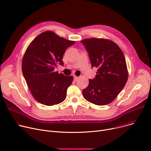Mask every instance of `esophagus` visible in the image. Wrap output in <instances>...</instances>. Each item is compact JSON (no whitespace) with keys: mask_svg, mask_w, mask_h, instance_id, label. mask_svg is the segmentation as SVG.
<instances>
[{"mask_svg":"<svg viewBox=\"0 0 151 151\" xmlns=\"http://www.w3.org/2000/svg\"><path fill=\"white\" fill-rule=\"evenodd\" d=\"M73 79H74L75 81H77V80L78 79V77L76 76H73Z\"/></svg>","mask_w":151,"mask_h":151,"instance_id":"1","label":"esophagus"}]
</instances>
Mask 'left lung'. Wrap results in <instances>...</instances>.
Returning <instances> with one entry per match:
<instances>
[{
  "label": "left lung",
  "instance_id": "8db88e82",
  "mask_svg": "<svg viewBox=\"0 0 151 151\" xmlns=\"http://www.w3.org/2000/svg\"><path fill=\"white\" fill-rule=\"evenodd\" d=\"M85 46L91 67L98 70L83 90L84 98L97 105L112 102L128 80L126 60L120 48L111 40L87 38L81 42Z\"/></svg>",
  "mask_w": 151,
  "mask_h": 151
}]
</instances>
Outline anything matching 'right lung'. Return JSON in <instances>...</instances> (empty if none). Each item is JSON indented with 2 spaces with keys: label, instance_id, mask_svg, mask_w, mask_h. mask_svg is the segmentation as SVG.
Here are the masks:
<instances>
[{
  "label": "right lung",
  "instance_id": "add662e5",
  "mask_svg": "<svg viewBox=\"0 0 151 151\" xmlns=\"http://www.w3.org/2000/svg\"><path fill=\"white\" fill-rule=\"evenodd\" d=\"M74 43L48 31L37 36L27 48L22 72L32 95L39 103L52 106L65 100L73 78L59 74L54 69L58 64L64 65L63 55Z\"/></svg>",
  "mask_w": 151,
  "mask_h": 151
}]
</instances>
